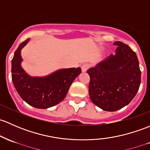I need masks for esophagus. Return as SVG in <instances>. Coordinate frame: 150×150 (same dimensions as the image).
I'll return each instance as SVG.
<instances>
[{
  "label": "esophagus",
  "instance_id": "esophagus-1",
  "mask_svg": "<svg viewBox=\"0 0 150 150\" xmlns=\"http://www.w3.org/2000/svg\"><path fill=\"white\" fill-rule=\"evenodd\" d=\"M89 67H90V64H87V63H86V64H83V65L81 66L82 72H86V71L89 69Z\"/></svg>",
  "mask_w": 150,
  "mask_h": 150
}]
</instances>
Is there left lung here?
<instances>
[{
    "label": "left lung",
    "mask_w": 150,
    "mask_h": 150,
    "mask_svg": "<svg viewBox=\"0 0 150 150\" xmlns=\"http://www.w3.org/2000/svg\"><path fill=\"white\" fill-rule=\"evenodd\" d=\"M116 54L87 71L89 95L95 105L106 111H116L132 101L141 83V71L136 53L128 45L115 42Z\"/></svg>",
    "instance_id": "obj_1"
}]
</instances>
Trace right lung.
Masks as SVG:
<instances>
[{"label":"right lung","mask_w":150,"mask_h":150,"mask_svg":"<svg viewBox=\"0 0 150 150\" xmlns=\"http://www.w3.org/2000/svg\"><path fill=\"white\" fill-rule=\"evenodd\" d=\"M29 40L27 39L21 43L14 53L11 61L13 86L21 98L31 106L37 108L54 106L65 98L73 80L81 72V69H62L44 78L29 76L21 66V50Z\"/></svg>","instance_id":"add662e5"}]
</instances>
